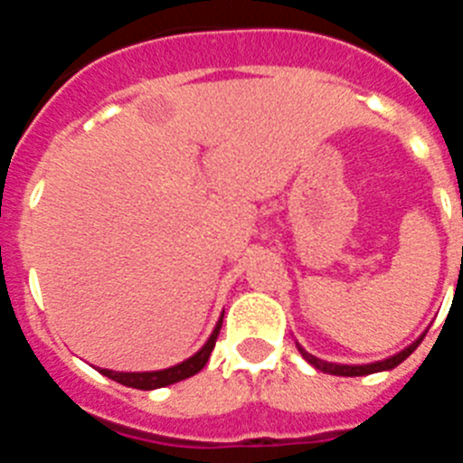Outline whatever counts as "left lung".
I'll list each match as a JSON object with an SVG mask.
<instances>
[{"mask_svg":"<svg viewBox=\"0 0 463 463\" xmlns=\"http://www.w3.org/2000/svg\"><path fill=\"white\" fill-rule=\"evenodd\" d=\"M424 338V336H422ZM422 338L420 341H415L412 345H408L406 350H401L399 354H394V357L384 359V362H375V364H364V366H345V364H331V362H325V359H317L315 354L306 353L304 347H298V353H301V357L306 359L308 364H313L315 369L322 371V373H331V375H347V378H354V375H369V373H378V371H390L394 369V366H399L401 362L406 357H411L412 353H415V347L422 343Z\"/></svg>","mask_w":463,"mask_h":463,"instance_id":"obj_1","label":"left lung"}]
</instances>
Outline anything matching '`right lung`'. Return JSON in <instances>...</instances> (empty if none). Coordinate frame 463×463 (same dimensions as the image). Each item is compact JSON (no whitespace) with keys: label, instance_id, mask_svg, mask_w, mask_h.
Wrapping results in <instances>:
<instances>
[{"label":"right lung","instance_id":"obj_1","mask_svg":"<svg viewBox=\"0 0 463 463\" xmlns=\"http://www.w3.org/2000/svg\"><path fill=\"white\" fill-rule=\"evenodd\" d=\"M220 326H222V320H220L218 326L213 329L206 345H203L194 357L185 359V362L178 364V366H171V369H165V371H148V373H118V371H109V369H101L99 373H104L106 378L110 380H116V383L127 384V387H134V390H157V387H166V384L181 383V380L192 378V375L199 373V371L206 366L208 357H211L213 353V347H215V341H218Z\"/></svg>","mask_w":463,"mask_h":463}]
</instances>
